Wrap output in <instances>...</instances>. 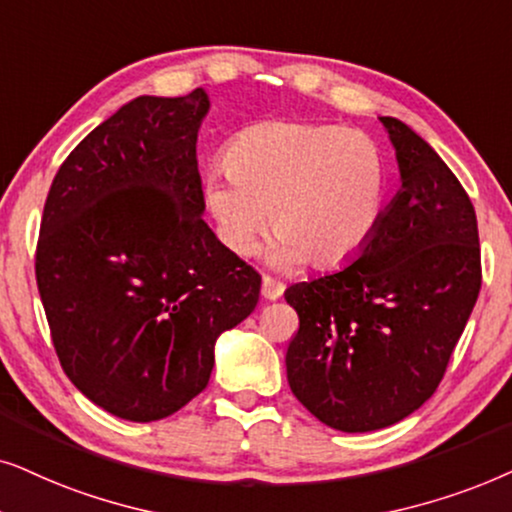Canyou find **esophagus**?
<instances>
[{
	"label": "esophagus",
	"instance_id": "34e87169",
	"mask_svg": "<svg viewBox=\"0 0 512 512\" xmlns=\"http://www.w3.org/2000/svg\"><path fill=\"white\" fill-rule=\"evenodd\" d=\"M285 285L281 281H274L271 276H264L262 278V297L264 299H278L283 295Z\"/></svg>",
	"mask_w": 512,
	"mask_h": 512
}]
</instances>
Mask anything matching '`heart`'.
<instances>
[{
	"mask_svg": "<svg viewBox=\"0 0 512 512\" xmlns=\"http://www.w3.org/2000/svg\"><path fill=\"white\" fill-rule=\"evenodd\" d=\"M222 170L203 180L217 236L248 255L267 224L276 231L267 262L295 269L311 260L339 269L356 260L384 217L388 161L363 131L306 121H264L229 142Z\"/></svg>",
	"mask_w": 512,
	"mask_h": 512,
	"instance_id": "1",
	"label": "heart"
}]
</instances>
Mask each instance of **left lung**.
I'll list each match as a JSON object with an SVG mask.
<instances>
[{
  "label": "left lung",
  "instance_id": "8db88e82",
  "mask_svg": "<svg viewBox=\"0 0 512 512\" xmlns=\"http://www.w3.org/2000/svg\"><path fill=\"white\" fill-rule=\"evenodd\" d=\"M400 192L356 260L285 290L299 330L285 367L325 426L367 433L419 410L438 388L480 295L473 203L428 142L379 117Z\"/></svg>",
  "mask_w": 512,
  "mask_h": 512
}]
</instances>
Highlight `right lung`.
Instances as JSON below:
<instances>
[{"instance_id":"1","label":"right lung","mask_w":512,"mask_h":512,"mask_svg":"<svg viewBox=\"0 0 512 512\" xmlns=\"http://www.w3.org/2000/svg\"><path fill=\"white\" fill-rule=\"evenodd\" d=\"M208 109L203 88L126 102L74 147L44 206L34 269L60 365L138 424L206 388L217 337L260 299V274L203 222Z\"/></svg>"}]
</instances>
